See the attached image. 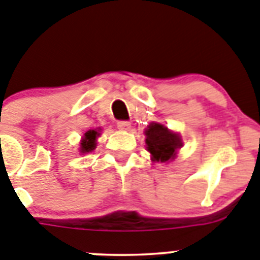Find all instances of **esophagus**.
I'll return each mask as SVG.
<instances>
[{
    "label": "esophagus",
    "instance_id": "esophagus-1",
    "mask_svg": "<svg viewBox=\"0 0 260 260\" xmlns=\"http://www.w3.org/2000/svg\"><path fill=\"white\" fill-rule=\"evenodd\" d=\"M118 128L121 131H129L131 123L127 120H120V121H118Z\"/></svg>",
    "mask_w": 260,
    "mask_h": 260
}]
</instances>
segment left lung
<instances>
[{
  "mask_svg": "<svg viewBox=\"0 0 260 260\" xmlns=\"http://www.w3.org/2000/svg\"><path fill=\"white\" fill-rule=\"evenodd\" d=\"M145 135L146 149L150 151L154 162H170L176 156L177 149L182 146L180 136L159 123H151Z\"/></svg>",
  "mask_w": 260,
  "mask_h": 260,
  "instance_id": "obj_1",
  "label": "left lung"
}]
</instances>
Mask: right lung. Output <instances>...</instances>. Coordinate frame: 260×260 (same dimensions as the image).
I'll use <instances>...</instances> for the list:
<instances>
[{
    "label": "right lung",
    "instance_id": "1",
    "mask_svg": "<svg viewBox=\"0 0 260 260\" xmlns=\"http://www.w3.org/2000/svg\"><path fill=\"white\" fill-rule=\"evenodd\" d=\"M98 136H100V133L97 129L86 131L80 142V153H89V151L94 150Z\"/></svg>",
    "mask_w": 260,
    "mask_h": 260
}]
</instances>
